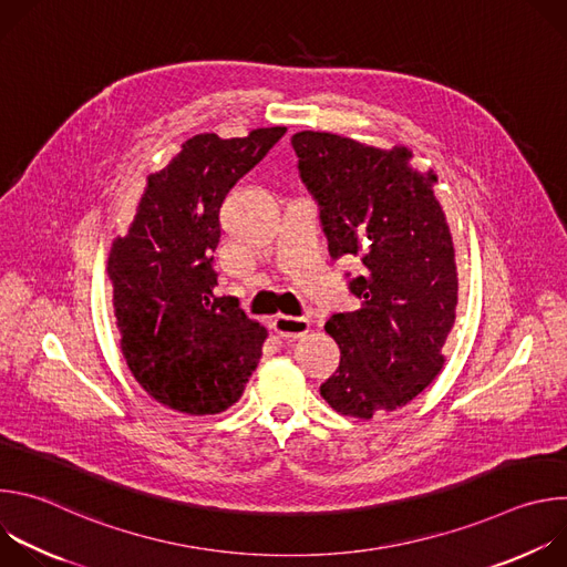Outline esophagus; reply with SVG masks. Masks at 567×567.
I'll list each match as a JSON object with an SVG mask.
<instances>
[{
    "mask_svg": "<svg viewBox=\"0 0 567 567\" xmlns=\"http://www.w3.org/2000/svg\"><path fill=\"white\" fill-rule=\"evenodd\" d=\"M274 330L285 339H300L309 332V320L280 313L274 318Z\"/></svg>",
    "mask_w": 567,
    "mask_h": 567,
    "instance_id": "esophagus-1",
    "label": "esophagus"
}]
</instances>
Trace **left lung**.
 <instances>
[{
	"instance_id": "left-lung-1",
	"label": "left lung",
	"mask_w": 567,
	"mask_h": 567,
	"mask_svg": "<svg viewBox=\"0 0 567 567\" xmlns=\"http://www.w3.org/2000/svg\"><path fill=\"white\" fill-rule=\"evenodd\" d=\"M291 145L320 206L330 256H354L365 267L350 280L361 309L334 313L326 326L341 363L320 394L341 415L372 420L406 406L446 361L457 267L433 193L437 175L415 171L403 145L381 150L311 130L293 134Z\"/></svg>"
}]
</instances>
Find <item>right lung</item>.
I'll return each mask as SVG.
<instances>
[{
	"label": "right lung",
	"instance_id": "obj_1",
	"mask_svg": "<svg viewBox=\"0 0 567 567\" xmlns=\"http://www.w3.org/2000/svg\"><path fill=\"white\" fill-rule=\"evenodd\" d=\"M285 132L188 138L164 171L147 177L127 235L114 239L107 274L123 357L141 388L173 411H226L262 357L267 330L237 298L215 296L213 254L228 190Z\"/></svg>",
	"mask_w": 567,
	"mask_h": 567
}]
</instances>
